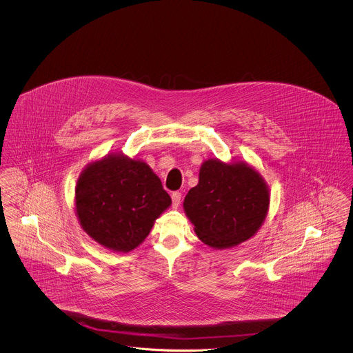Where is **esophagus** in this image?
<instances>
[{
    "label": "esophagus",
    "mask_w": 353,
    "mask_h": 353,
    "mask_svg": "<svg viewBox=\"0 0 353 353\" xmlns=\"http://www.w3.org/2000/svg\"><path fill=\"white\" fill-rule=\"evenodd\" d=\"M172 202L174 208H179V205L181 203V193L180 192H173L172 193Z\"/></svg>",
    "instance_id": "34e87169"
}]
</instances>
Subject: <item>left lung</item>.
Listing matches in <instances>:
<instances>
[{"mask_svg":"<svg viewBox=\"0 0 353 353\" xmlns=\"http://www.w3.org/2000/svg\"><path fill=\"white\" fill-rule=\"evenodd\" d=\"M269 205V186L248 163L209 159L202 163L199 184L185 197L184 210L202 242L222 250L252 238Z\"/></svg>","mask_w":353,"mask_h":353,"instance_id":"obj_1","label":"left lung"}]
</instances>
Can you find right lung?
<instances>
[{
    "label": "right lung",
    "mask_w": 353,
    "mask_h": 353,
    "mask_svg": "<svg viewBox=\"0 0 353 353\" xmlns=\"http://www.w3.org/2000/svg\"><path fill=\"white\" fill-rule=\"evenodd\" d=\"M170 203L151 167L123 153L90 163L75 186V213L82 229L112 252L136 249Z\"/></svg>",
    "instance_id": "right-lung-1"
}]
</instances>
